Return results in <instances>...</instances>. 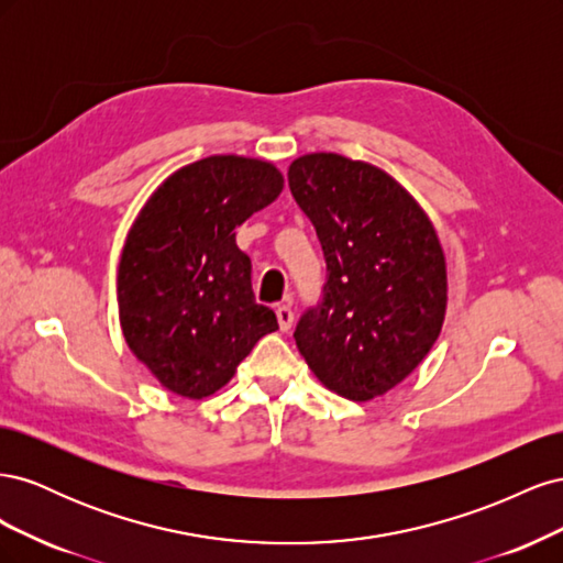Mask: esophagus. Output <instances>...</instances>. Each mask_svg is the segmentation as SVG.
I'll return each mask as SVG.
<instances>
[{
  "instance_id": "esophagus-1",
  "label": "esophagus",
  "mask_w": 563,
  "mask_h": 563,
  "mask_svg": "<svg viewBox=\"0 0 563 563\" xmlns=\"http://www.w3.org/2000/svg\"><path fill=\"white\" fill-rule=\"evenodd\" d=\"M277 321H279V329L288 331L294 327V310L288 308V305H279L277 308Z\"/></svg>"
}]
</instances>
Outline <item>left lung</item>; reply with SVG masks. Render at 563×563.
I'll return each instance as SVG.
<instances>
[{
	"label": "left lung",
	"mask_w": 563,
	"mask_h": 563,
	"mask_svg": "<svg viewBox=\"0 0 563 563\" xmlns=\"http://www.w3.org/2000/svg\"><path fill=\"white\" fill-rule=\"evenodd\" d=\"M288 187L327 261L321 300L296 327L314 376L368 401L428 356L446 314V258L430 218L366 162L314 152L288 166Z\"/></svg>",
	"instance_id": "obj_1"
}]
</instances>
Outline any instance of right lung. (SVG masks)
<instances>
[{"label":"right lung","instance_id":"right-lung-1","mask_svg":"<svg viewBox=\"0 0 563 563\" xmlns=\"http://www.w3.org/2000/svg\"><path fill=\"white\" fill-rule=\"evenodd\" d=\"M284 190L263 159L216 155L168 176L145 201L119 261L126 345L166 389L211 397L258 340L279 329L255 302L234 230Z\"/></svg>","mask_w":563,"mask_h":563}]
</instances>
